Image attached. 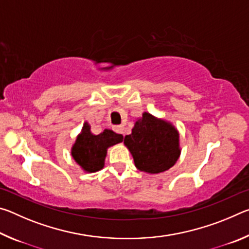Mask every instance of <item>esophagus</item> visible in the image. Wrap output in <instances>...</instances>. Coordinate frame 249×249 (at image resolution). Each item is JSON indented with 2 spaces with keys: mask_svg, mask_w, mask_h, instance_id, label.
<instances>
[{
  "mask_svg": "<svg viewBox=\"0 0 249 249\" xmlns=\"http://www.w3.org/2000/svg\"><path fill=\"white\" fill-rule=\"evenodd\" d=\"M113 130L117 134H124V127L122 125H116L113 126Z\"/></svg>",
  "mask_w": 249,
  "mask_h": 249,
  "instance_id": "34e87169",
  "label": "esophagus"
}]
</instances>
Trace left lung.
Masks as SVG:
<instances>
[{
  "instance_id": "left-lung-1",
  "label": "left lung",
  "mask_w": 249,
  "mask_h": 249,
  "mask_svg": "<svg viewBox=\"0 0 249 249\" xmlns=\"http://www.w3.org/2000/svg\"><path fill=\"white\" fill-rule=\"evenodd\" d=\"M124 144L133 155L138 170L159 174L175 165L179 158V134L171 124L144 113L135 123Z\"/></svg>"
}]
</instances>
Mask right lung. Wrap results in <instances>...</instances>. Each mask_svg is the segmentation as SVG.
<instances>
[{
  "label": "right lung",
  "mask_w": 249,
  "mask_h": 249,
  "mask_svg": "<svg viewBox=\"0 0 249 249\" xmlns=\"http://www.w3.org/2000/svg\"><path fill=\"white\" fill-rule=\"evenodd\" d=\"M121 142H123V135L116 134L111 129H104L101 134L93 135L91 133V126L84 123L71 155L84 170L95 172L103 168L108 147Z\"/></svg>",
  "instance_id": "right-lung-1"
}]
</instances>
